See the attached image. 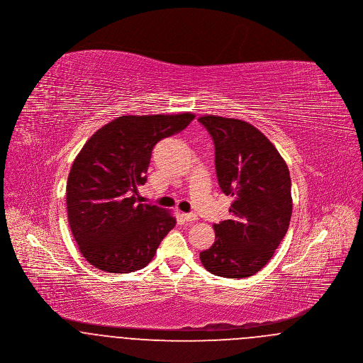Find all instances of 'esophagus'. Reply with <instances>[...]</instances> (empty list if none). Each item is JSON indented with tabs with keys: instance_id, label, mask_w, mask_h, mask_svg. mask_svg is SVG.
Segmentation results:
<instances>
[{
	"instance_id": "34e87169",
	"label": "esophagus",
	"mask_w": 363,
	"mask_h": 363,
	"mask_svg": "<svg viewBox=\"0 0 363 363\" xmlns=\"http://www.w3.org/2000/svg\"><path fill=\"white\" fill-rule=\"evenodd\" d=\"M182 218L186 222H196L197 220V215L196 213H182Z\"/></svg>"
}]
</instances>
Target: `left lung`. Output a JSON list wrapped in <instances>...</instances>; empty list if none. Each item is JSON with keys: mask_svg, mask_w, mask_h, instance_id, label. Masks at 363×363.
I'll use <instances>...</instances> for the list:
<instances>
[{"mask_svg": "<svg viewBox=\"0 0 363 363\" xmlns=\"http://www.w3.org/2000/svg\"><path fill=\"white\" fill-rule=\"evenodd\" d=\"M215 144L222 191L233 197L231 218L213 225L215 242L200 253L208 272L242 279L257 274L284 238L291 213V178L275 145L249 122L199 118Z\"/></svg>", "mask_w": 363, "mask_h": 363, "instance_id": "8db88e82", "label": "left lung"}]
</instances>
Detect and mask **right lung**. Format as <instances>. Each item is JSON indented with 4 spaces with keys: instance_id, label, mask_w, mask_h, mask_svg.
<instances>
[{
    "instance_id": "obj_1",
    "label": "right lung",
    "mask_w": 363,
    "mask_h": 363,
    "mask_svg": "<svg viewBox=\"0 0 363 363\" xmlns=\"http://www.w3.org/2000/svg\"><path fill=\"white\" fill-rule=\"evenodd\" d=\"M191 113L122 116L88 138L67 182L70 231L83 257L111 274L151 262L175 225L172 211L138 204L156 143L185 129Z\"/></svg>"
}]
</instances>
